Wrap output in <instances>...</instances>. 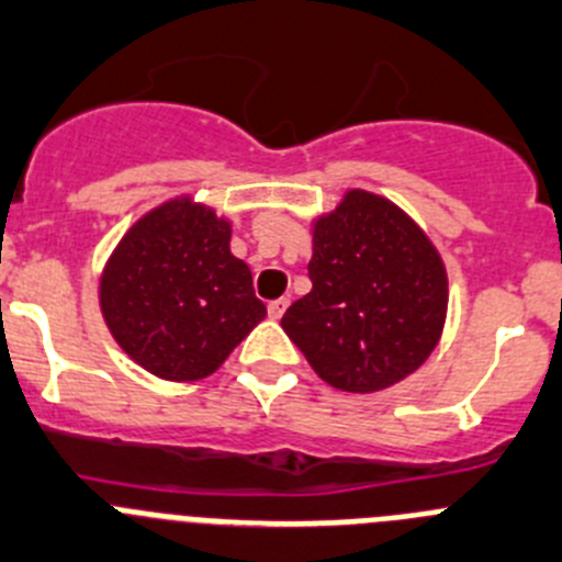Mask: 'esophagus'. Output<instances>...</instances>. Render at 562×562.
Masks as SVG:
<instances>
[{
    "mask_svg": "<svg viewBox=\"0 0 562 562\" xmlns=\"http://www.w3.org/2000/svg\"><path fill=\"white\" fill-rule=\"evenodd\" d=\"M285 307H288L285 296H282V300L269 302V316H271V318H282V313H285Z\"/></svg>",
    "mask_w": 562,
    "mask_h": 562,
    "instance_id": "34e87169",
    "label": "esophagus"
}]
</instances>
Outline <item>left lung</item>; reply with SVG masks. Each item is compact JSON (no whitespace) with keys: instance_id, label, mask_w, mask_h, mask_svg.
<instances>
[{"instance_id":"left-lung-1","label":"left lung","mask_w":562,"mask_h":562,"mask_svg":"<svg viewBox=\"0 0 562 562\" xmlns=\"http://www.w3.org/2000/svg\"><path fill=\"white\" fill-rule=\"evenodd\" d=\"M311 293L282 316L318 378L372 394L417 372L448 316V271L406 210L369 190H347L311 221Z\"/></svg>"}]
</instances>
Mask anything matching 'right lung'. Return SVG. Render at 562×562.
Instances as JSON below:
<instances>
[{"instance_id":"add662e5","label":"right lung","mask_w":562,"mask_h":562,"mask_svg":"<svg viewBox=\"0 0 562 562\" xmlns=\"http://www.w3.org/2000/svg\"><path fill=\"white\" fill-rule=\"evenodd\" d=\"M232 221L176 195L128 226L98 280L120 350L161 381L210 378L266 316L251 271L229 249Z\"/></svg>"}]
</instances>
